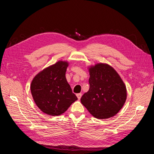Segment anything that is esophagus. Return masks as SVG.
<instances>
[{"instance_id":"1","label":"esophagus","mask_w":154,"mask_h":154,"mask_svg":"<svg viewBox=\"0 0 154 154\" xmlns=\"http://www.w3.org/2000/svg\"><path fill=\"white\" fill-rule=\"evenodd\" d=\"M82 96V94H81V93H78V94H76V96H77V97H78V100H80V99H81Z\"/></svg>"}]
</instances>
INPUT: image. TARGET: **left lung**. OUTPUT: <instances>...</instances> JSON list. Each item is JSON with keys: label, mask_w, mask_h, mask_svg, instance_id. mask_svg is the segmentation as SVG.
Instances as JSON below:
<instances>
[{"label": "left lung", "mask_w": 154, "mask_h": 154, "mask_svg": "<svg viewBox=\"0 0 154 154\" xmlns=\"http://www.w3.org/2000/svg\"><path fill=\"white\" fill-rule=\"evenodd\" d=\"M90 87L81 97L83 105L97 119L114 116L127 100V88L115 69L106 63L88 68Z\"/></svg>", "instance_id": "obj_1"}]
</instances>
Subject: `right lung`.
<instances>
[{"label": "right lung", "mask_w": 154, "mask_h": 154, "mask_svg": "<svg viewBox=\"0 0 154 154\" xmlns=\"http://www.w3.org/2000/svg\"><path fill=\"white\" fill-rule=\"evenodd\" d=\"M68 66L66 61H58L37 74L31 82L32 98L46 114H62L78 100L66 78Z\"/></svg>", "instance_id": "obj_1"}]
</instances>
